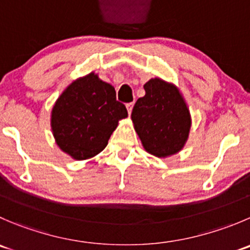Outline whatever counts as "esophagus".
Here are the masks:
<instances>
[{
    "label": "esophagus",
    "instance_id": "34e87169",
    "mask_svg": "<svg viewBox=\"0 0 250 250\" xmlns=\"http://www.w3.org/2000/svg\"><path fill=\"white\" fill-rule=\"evenodd\" d=\"M133 106H134V103H129L127 104V110H128V113H132V110H133Z\"/></svg>",
    "mask_w": 250,
    "mask_h": 250
}]
</instances>
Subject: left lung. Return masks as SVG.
Masks as SVG:
<instances>
[{"mask_svg": "<svg viewBox=\"0 0 250 250\" xmlns=\"http://www.w3.org/2000/svg\"><path fill=\"white\" fill-rule=\"evenodd\" d=\"M145 95L132 111V122L145 151L165 159L181 151L192 127L189 108L179 89L161 78L144 84Z\"/></svg>", "mask_w": 250, "mask_h": 250, "instance_id": "left-lung-1", "label": "left lung"}]
</instances>
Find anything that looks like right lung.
<instances>
[{
  "mask_svg": "<svg viewBox=\"0 0 250 250\" xmlns=\"http://www.w3.org/2000/svg\"><path fill=\"white\" fill-rule=\"evenodd\" d=\"M127 108L116 100L111 84L94 72L77 78L58 96L51 111V130L63 152L77 160H90L107 145Z\"/></svg>",
  "mask_w": 250,
  "mask_h": 250,
  "instance_id": "add662e5",
  "label": "right lung"
}]
</instances>
